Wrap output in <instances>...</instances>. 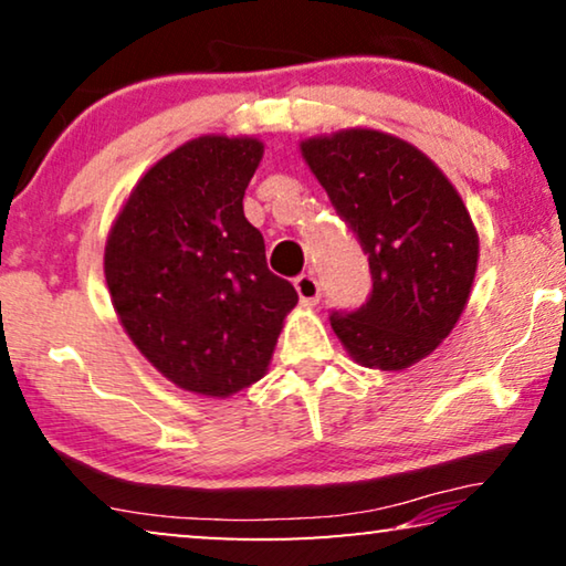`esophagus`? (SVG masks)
<instances>
[{
    "label": "esophagus",
    "instance_id": "obj_1",
    "mask_svg": "<svg viewBox=\"0 0 566 566\" xmlns=\"http://www.w3.org/2000/svg\"><path fill=\"white\" fill-rule=\"evenodd\" d=\"M296 293H298V298H301V304L304 306H314L316 301H319V296H322V289H319V281H316V277L308 273V275H298L296 277Z\"/></svg>",
    "mask_w": 566,
    "mask_h": 566
}]
</instances>
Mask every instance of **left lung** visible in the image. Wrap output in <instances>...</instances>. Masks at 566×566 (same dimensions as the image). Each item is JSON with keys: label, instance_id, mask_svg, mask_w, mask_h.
<instances>
[{"label": "left lung", "instance_id": "left-lung-1", "mask_svg": "<svg viewBox=\"0 0 566 566\" xmlns=\"http://www.w3.org/2000/svg\"><path fill=\"white\" fill-rule=\"evenodd\" d=\"M301 157L374 275L358 312L329 316L339 343L378 370L428 358L461 319L476 275L479 234L459 190L428 154L374 128L304 138Z\"/></svg>", "mask_w": 566, "mask_h": 566}]
</instances>
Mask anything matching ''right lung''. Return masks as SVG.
I'll return each mask as SVG.
<instances>
[{
	"label": "right lung",
	"mask_w": 566,
	"mask_h": 566,
	"mask_svg": "<svg viewBox=\"0 0 566 566\" xmlns=\"http://www.w3.org/2000/svg\"><path fill=\"white\" fill-rule=\"evenodd\" d=\"M262 151L254 136L177 146L136 182L105 242V283L130 343L200 397L227 399L260 381L298 304L244 219Z\"/></svg>",
	"instance_id": "obj_1"
}]
</instances>
